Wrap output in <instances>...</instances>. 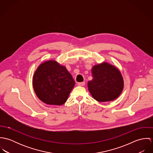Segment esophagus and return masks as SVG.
I'll list each match as a JSON object with an SVG mask.
<instances>
[{
  "label": "esophagus",
  "mask_w": 153,
  "mask_h": 153,
  "mask_svg": "<svg viewBox=\"0 0 153 153\" xmlns=\"http://www.w3.org/2000/svg\"><path fill=\"white\" fill-rule=\"evenodd\" d=\"M78 85L80 86V87H83L85 85V82H79L78 83Z\"/></svg>",
  "instance_id": "34e87169"
}]
</instances>
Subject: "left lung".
I'll return each instance as SVG.
<instances>
[{"label":"left lung","mask_w":153,"mask_h":153,"mask_svg":"<svg viewBox=\"0 0 153 153\" xmlns=\"http://www.w3.org/2000/svg\"><path fill=\"white\" fill-rule=\"evenodd\" d=\"M93 77L88 82V90L98 102L111 101L119 97L124 88V80L120 71L107 62L94 66Z\"/></svg>","instance_id":"obj_1"}]
</instances>
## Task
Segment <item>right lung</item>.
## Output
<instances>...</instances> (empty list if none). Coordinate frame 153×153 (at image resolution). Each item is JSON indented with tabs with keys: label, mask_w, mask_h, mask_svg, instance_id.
Masks as SVG:
<instances>
[{
	"label": "right lung",
	"mask_w": 153,
	"mask_h": 153,
	"mask_svg": "<svg viewBox=\"0 0 153 153\" xmlns=\"http://www.w3.org/2000/svg\"><path fill=\"white\" fill-rule=\"evenodd\" d=\"M75 84L65 67L52 60L39 66L33 77L36 95L41 101L49 105L64 104Z\"/></svg>",
	"instance_id": "1"
}]
</instances>
